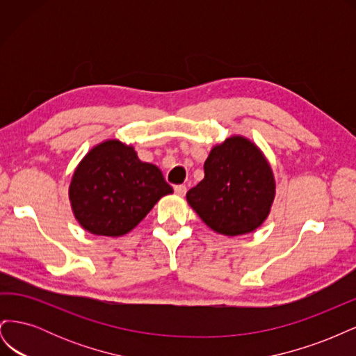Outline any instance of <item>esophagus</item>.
Segmentation results:
<instances>
[{"label":"esophagus","mask_w":356,"mask_h":356,"mask_svg":"<svg viewBox=\"0 0 356 356\" xmlns=\"http://www.w3.org/2000/svg\"><path fill=\"white\" fill-rule=\"evenodd\" d=\"M174 190H175V193H177L178 196H184L186 193H187V187L186 186H175Z\"/></svg>","instance_id":"esophagus-1"}]
</instances>
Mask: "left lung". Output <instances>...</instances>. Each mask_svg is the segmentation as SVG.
Returning <instances> with one entry per match:
<instances>
[{
    "mask_svg": "<svg viewBox=\"0 0 356 356\" xmlns=\"http://www.w3.org/2000/svg\"><path fill=\"white\" fill-rule=\"evenodd\" d=\"M203 169L204 178L187 191V202L202 221L224 236L260 227L276 195L273 170L261 149L233 135L212 147Z\"/></svg>",
    "mask_w": 356,
    "mask_h": 356,
    "instance_id": "1",
    "label": "left lung"
}]
</instances>
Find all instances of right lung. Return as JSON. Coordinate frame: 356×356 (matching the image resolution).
<instances>
[{
    "mask_svg": "<svg viewBox=\"0 0 356 356\" xmlns=\"http://www.w3.org/2000/svg\"><path fill=\"white\" fill-rule=\"evenodd\" d=\"M170 193L174 190L156 165L139 160L132 145L106 139L75 168L68 195L84 230L118 238L134 230Z\"/></svg>",
    "mask_w": 356,
    "mask_h": 356,
    "instance_id": "1",
    "label": "right lung"
}]
</instances>
